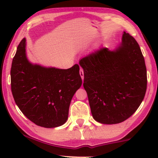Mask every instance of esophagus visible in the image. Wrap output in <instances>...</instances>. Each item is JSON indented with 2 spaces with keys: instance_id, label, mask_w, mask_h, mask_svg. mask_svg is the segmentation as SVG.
<instances>
[{
  "instance_id": "obj_1",
  "label": "esophagus",
  "mask_w": 158,
  "mask_h": 158,
  "mask_svg": "<svg viewBox=\"0 0 158 158\" xmlns=\"http://www.w3.org/2000/svg\"><path fill=\"white\" fill-rule=\"evenodd\" d=\"M79 74H80L81 77V79H84V71H83V70L81 68H80V70H79Z\"/></svg>"
}]
</instances>
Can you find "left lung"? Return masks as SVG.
Segmentation results:
<instances>
[{
  "label": "left lung",
  "instance_id": "8db88e82",
  "mask_svg": "<svg viewBox=\"0 0 158 158\" xmlns=\"http://www.w3.org/2000/svg\"><path fill=\"white\" fill-rule=\"evenodd\" d=\"M94 119L102 124L122 123L144 99L147 73L140 48L124 32L115 50L100 48L79 61Z\"/></svg>",
  "mask_w": 158,
  "mask_h": 158
}]
</instances>
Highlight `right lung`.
<instances>
[{"label": "right lung", "instance_id": "obj_1", "mask_svg": "<svg viewBox=\"0 0 158 158\" xmlns=\"http://www.w3.org/2000/svg\"><path fill=\"white\" fill-rule=\"evenodd\" d=\"M10 74L12 96L27 118L44 128L64 124L72 98L82 82L79 65L59 69L32 64L27 58L23 38L12 59Z\"/></svg>", "mask_w": 158, "mask_h": 158}]
</instances>
